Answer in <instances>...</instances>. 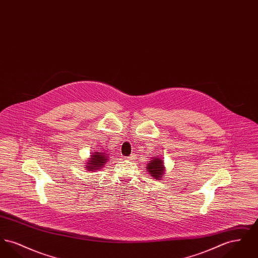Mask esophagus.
<instances>
[{"mask_svg":"<svg viewBox=\"0 0 258 258\" xmlns=\"http://www.w3.org/2000/svg\"><path fill=\"white\" fill-rule=\"evenodd\" d=\"M125 159L128 160H133L135 159V155H131L130 157H127V158H125Z\"/></svg>","mask_w":258,"mask_h":258,"instance_id":"esophagus-1","label":"esophagus"}]
</instances>
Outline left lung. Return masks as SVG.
Wrapping results in <instances>:
<instances>
[{
  "label": "left lung",
  "instance_id": "8db88e82",
  "mask_svg": "<svg viewBox=\"0 0 258 258\" xmlns=\"http://www.w3.org/2000/svg\"><path fill=\"white\" fill-rule=\"evenodd\" d=\"M146 170L155 180H161V178L164 177L165 172L163 160L160 157H153L146 165Z\"/></svg>",
  "mask_w": 258,
  "mask_h": 258
}]
</instances>
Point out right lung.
<instances>
[{
  "label": "right lung",
  "instance_id": "1",
  "mask_svg": "<svg viewBox=\"0 0 258 258\" xmlns=\"http://www.w3.org/2000/svg\"><path fill=\"white\" fill-rule=\"evenodd\" d=\"M109 160V158L107 156V154H105L104 152L98 151L93 153L89 160H87L86 165H84L86 167L87 171H98L99 169H101Z\"/></svg>",
  "mask_w": 258,
  "mask_h": 258
}]
</instances>
